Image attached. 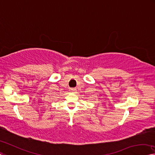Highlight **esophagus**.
<instances>
[{"mask_svg":"<svg viewBox=\"0 0 155 155\" xmlns=\"http://www.w3.org/2000/svg\"><path fill=\"white\" fill-rule=\"evenodd\" d=\"M76 90H76L75 88H70V92H75Z\"/></svg>","mask_w":155,"mask_h":155,"instance_id":"esophagus-1","label":"esophagus"}]
</instances>
